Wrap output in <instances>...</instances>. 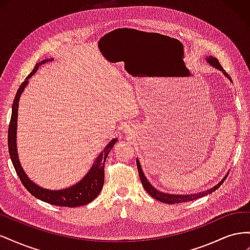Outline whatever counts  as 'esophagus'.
Listing matches in <instances>:
<instances>
[{
	"label": "esophagus",
	"instance_id": "esophagus-1",
	"mask_svg": "<svg viewBox=\"0 0 250 250\" xmlns=\"http://www.w3.org/2000/svg\"><path fill=\"white\" fill-rule=\"evenodd\" d=\"M127 129H128V130H129V129H131V128H128V127H127Z\"/></svg>",
	"mask_w": 250,
	"mask_h": 250
}]
</instances>
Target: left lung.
<instances>
[{"instance_id":"8db88e82","label":"left lung","mask_w":250,"mask_h":250,"mask_svg":"<svg viewBox=\"0 0 250 250\" xmlns=\"http://www.w3.org/2000/svg\"><path fill=\"white\" fill-rule=\"evenodd\" d=\"M207 62L211 66H214L215 69L223 72L224 76L228 77L229 79V81H231L229 75L223 70L222 65L219 63V60L217 58L208 56L207 58ZM137 166H138V171H139V175H140V178H141V181H142V185H143L144 188H145V190H146V192L150 196H152V197L155 198L156 200L162 201L164 203H169V204L179 203V202H188V201H192V200H195V199L201 198V197H203V196H206L208 194H210V193L215 192L217 188L224 183V180L226 179V175H225V177H223V179L220 181V183H219L218 185H216L214 188H209V190H207V191L200 192V193H195V194H190V195H174V194L163 193V192H160L158 190H156V188L149 183L148 179L145 176V174L143 173V170H142V167H141V164H140L139 160H137Z\"/></svg>"}]
</instances>
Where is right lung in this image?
Here are the masks:
<instances>
[{
  "label": "right lung",
  "instance_id": "1",
  "mask_svg": "<svg viewBox=\"0 0 250 250\" xmlns=\"http://www.w3.org/2000/svg\"><path fill=\"white\" fill-rule=\"evenodd\" d=\"M51 59H44L42 62L36 63L33 71L30 73L25 81L20 85L18 93L14 97L12 104V113L8 128V150L10 158L14 169L20 177L21 184L31 193L34 197L39 198L44 202H48L53 206L58 207H67V208H76L80 206H85V204L92 202L98 195L100 194L103 184H104V164L106 161L111 148L115 146L117 139L110 141L107 146L104 148L102 152L98 155L95 163L93 164L92 168L87 172L86 175L83 177L76 185H73L70 188H63V190H48L40 186L30 179L25 171L22 170L18 154L17 148V126H18V111H19V101L21 93L24 92V88L28 84V79L32 77V75L39 69L40 65L46 63L47 62H51Z\"/></svg>",
  "mask_w": 250,
  "mask_h": 250
}]
</instances>
